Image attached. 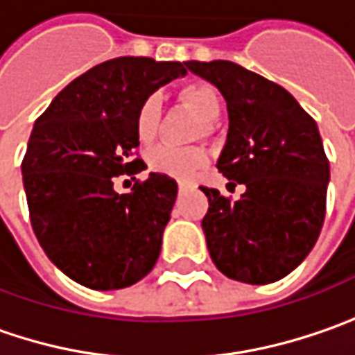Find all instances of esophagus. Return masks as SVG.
Masks as SVG:
<instances>
[{
    "instance_id": "34e87169",
    "label": "esophagus",
    "mask_w": 355,
    "mask_h": 355,
    "mask_svg": "<svg viewBox=\"0 0 355 355\" xmlns=\"http://www.w3.org/2000/svg\"><path fill=\"white\" fill-rule=\"evenodd\" d=\"M189 191V184H184V182H178V193H187Z\"/></svg>"
}]
</instances>
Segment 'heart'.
Returning <instances> with one entry per match:
<instances>
[{"instance_id": "heart-1", "label": "heart", "mask_w": 355, "mask_h": 355, "mask_svg": "<svg viewBox=\"0 0 355 355\" xmlns=\"http://www.w3.org/2000/svg\"><path fill=\"white\" fill-rule=\"evenodd\" d=\"M178 98L182 104H187L193 112L202 118V128L198 136L213 135V122L220 116L223 102L219 90L207 82H193L187 84ZM158 122H160V98L157 94H148L138 106L135 116L136 138L142 144L153 142L158 135ZM148 166L158 175L175 178H189L198 173L207 160L209 153L202 146H173V144H158L148 153Z\"/></svg>"}]
</instances>
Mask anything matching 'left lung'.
<instances>
[{
    "instance_id": "left-lung-1",
    "label": "left lung",
    "mask_w": 355,
    "mask_h": 355,
    "mask_svg": "<svg viewBox=\"0 0 355 355\" xmlns=\"http://www.w3.org/2000/svg\"><path fill=\"white\" fill-rule=\"evenodd\" d=\"M184 64L225 98L229 132L217 168L245 184L239 200L200 187L211 259L235 282H279L309 255L325 219L329 160L318 124L285 88L235 62Z\"/></svg>"
}]
</instances>
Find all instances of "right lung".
Instances as JSON below:
<instances>
[{
    "instance_id": "obj_1",
    "label": "right lung",
    "mask_w": 355,
    "mask_h": 355,
    "mask_svg": "<svg viewBox=\"0 0 355 355\" xmlns=\"http://www.w3.org/2000/svg\"><path fill=\"white\" fill-rule=\"evenodd\" d=\"M180 62L114 58L78 76L33 124L21 162L30 220L42 249L76 283L108 291L148 275L177 200L175 178L150 173L128 193L114 178L144 168L135 116Z\"/></svg>"
}]
</instances>
